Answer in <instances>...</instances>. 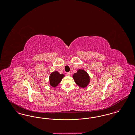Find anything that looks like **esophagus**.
I'll list each match as a JSON object with an SVG mask.
<instances>
[{"label": "esophagus", "mask_w": 135, "mask_h": 135, "mask_svg": "<svg viewBox=\"0 0 135 135\" xmlns=\"http://www.w3.org/2000/svg\"><path fill=\"white\" fill-rule=\"evenodd\" d=\"M67 75L69 76H70V72H68V73H67Z\"/></svg>", "instance_id": "obj_1"}]
</instances>
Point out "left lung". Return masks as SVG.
<instances>
[{
    "mask_svg": "<svg viewBox=\"0 0 135 135\" xmlns=\"http://www.w3.org/2000/svg\"><path fill=\"white\" fill-rule=\"evenodd\" d=\"M73 78L75 83L80 88H85L90 84V76L88 73L83 69H78L77 72L73 74Z\"/></svg>",
    "mask_w": 135,
    "mask_h": 135,
    "instance_id": "obj_1",
    "label": "left lung"
}]
</instances>
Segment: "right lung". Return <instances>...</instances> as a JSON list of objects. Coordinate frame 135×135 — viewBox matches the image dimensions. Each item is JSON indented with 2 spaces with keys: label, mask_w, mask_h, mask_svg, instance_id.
I'll return each mask as SVG.
<instances>
[{
  "label": "right lung",
  "mask_w": 135,
  "mask_h": 135,
  "mask_svg": "<svg viewBox=\"0 0 135 135\" xmlns=\"http://www.w3.org/2000/svg\"><path fill=\"white\" fill-rule=\"evenodd\" d=\"M64 76V74H60L57 71L52 72L49 77L50 85L52 87L56 88Z\"/></svg>",
  "instance_id": "1"
}]
</instances>
